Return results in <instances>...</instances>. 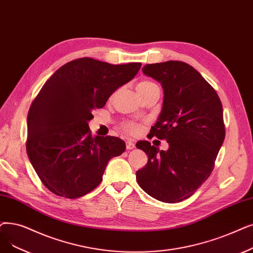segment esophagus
<instances>
[{
  "instance_id": "obj_1",
  "label": "esophagus",
  "mask_w": 253,
  "mask_h": 253,
  "mask_svg": "<svg viewBox=\"0 0 253 253\" xmlns=\"http://www.w3.org/2000/svg\"><path fill=\"white\" fill-rule=\"evenodd\" d=\"M134 148H135V144L133 141H131V140L126 141V149L127 150H133Z\"/></svg>"
}]
</instances>
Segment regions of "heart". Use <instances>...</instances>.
<instances>
[{
	"label": "heart",
	"instance_id": "heart-1",
	"mask_svg": "<svg viewBox=\"0 0 253 253\" xmlns=\"http://www.w3.org/2000/svg\"><path fill=\"white\" fill-rule=\"evenodd\" d=\"M155 87H158V85L156 84H154L151 81H141L137 84L136 85V91L138 93V95H142L147 92H149L152 89H155ZM141 124L139 123H135V122H125L122 125V128L126 131V132L132 134V135H136L140 132L141 130Z\"/></svg>",
	"mask_w": 253,
	"mask_h": 253
}]
</instances>
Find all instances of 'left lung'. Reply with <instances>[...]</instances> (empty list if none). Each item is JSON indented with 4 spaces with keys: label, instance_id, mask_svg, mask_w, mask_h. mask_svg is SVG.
I'll return each mask as SVG.
<instances>
[{
    "label": "left lung",
    "instance_id": "1",
    "mask_svg": "<svg viewBox=\"0 0 253 253\" xmlns=\"http://www.w3.org/2000/svg\"><path fill=\"white\" fill-rule=\"evenodd\" d=\"M142 72L162 84V111L150 133L166 139L169 148L159 151L147 140L138 141L148 163L136 171V180L154 199L179 203L199 189L214 169L225 137L222 104L214 87L187 63L147 64Z\"/></svg>",
    "mask_w": 253,
    "mask_h": 253
}]
</instances>
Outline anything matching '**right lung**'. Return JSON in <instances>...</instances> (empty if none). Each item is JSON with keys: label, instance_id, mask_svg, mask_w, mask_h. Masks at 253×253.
<instances>
[{"label": "right lung", "instance_id": "add662e5", "mask_svg": "<svg viewBox=\"0 0 253 253\" xmlns=\"http://www.w3.org/2000/svg\"><path fill=\"white\" fill-rule=\"evenodd\" d=\"M140 66L81 58L63 65L43 84L29 109L26 148L49 191L66 199L85 195L101 183L107 162L125 151L119 137L92 136L87 122Z\"/></svg>", "mask_w": 253, "mask_h": 253}]
</instances>
